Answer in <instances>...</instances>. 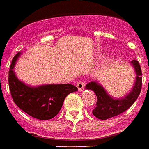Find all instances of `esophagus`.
I'll list each match as a JSON object with an SVG mask.
<instances>
[{
	"instance_id": "esophagus-1",
	"label": "esophagus",
	"mask_w": 149,
	"mask_h": 149,
	"mask_svg": "<svg viewBox=\"0 0 149 149\" xmlns=\"http://www.w3.org/2000/svg\"><path fill=\"white\" fill-rule=\"evenodd\" d=\"M76 86L79 91H83L84 89V87H85V83L83 82V81H79V82H78Z\"/></svg>"
}]
</instances>
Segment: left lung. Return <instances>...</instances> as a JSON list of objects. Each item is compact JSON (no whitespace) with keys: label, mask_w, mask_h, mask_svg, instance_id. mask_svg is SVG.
<instances>
[{"label":"left lung","mask_w":149,"mask_h":149,"mask_svg":"<svg viewBox=\"0 0 149 149\" xmlns=\"http://www.w3.org/2000/svg\"><path fill=\"white\" fill-rule=\"evenodd\" d=\"M132 63L136 73V80L132 91L127 96L121 100H114L113 98L109 96L103 86L95 82H91L86 84V89L92 90L96 95V104L92 111V114L96 118L100 120H107L116 116L127 111L136 100L142 87V72L137 60H132Z\"/></svg>","instance_id":"left-lung-1"}]
</instances>
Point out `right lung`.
Instances as JSON below:
<instances>
[{
	"label": "right lung",
	"instance_id": "right-lung-1",
	"mask_svg": "<svg viewBox=\"0 0 149 149\" xmlns=\"http://www.w3.org/2000/svg\"><path fill=\"white\" fill-rule=\"evenodd\" d=\"M20 53L12 60L9 71V86L13 102L20 109L30 116L47 120L56 116L63 107L64 100L70 93L78 91L72 84H49L31 87L19 81L13 67Z\"/></svg>",
	"mask_w": 149,
	"mask_h": 149
}]
</instances>
